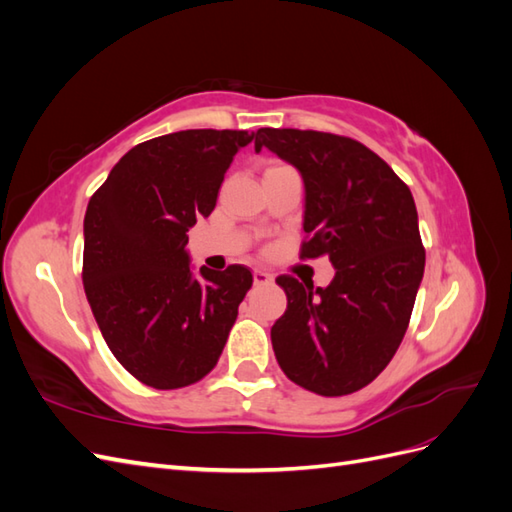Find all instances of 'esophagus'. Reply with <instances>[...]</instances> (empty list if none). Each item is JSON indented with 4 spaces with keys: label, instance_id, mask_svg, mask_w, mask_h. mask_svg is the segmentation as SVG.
<instances>
[{
    "label": "esophagus",
    "instance_id": "1",
    "mask_svg": "<svg viewBox=\"0 0 512 512\" xmlns=\"http://www.w3.org/2000/svg\"><path fill=\"white\" fill-rule=\"evenodd\" d=\"M252 277H254V284L258 286V284H269L273 277H271V273H267V271H262V269H254V273H252Z\"/></svg>",
    "mask_w": 512,
    "mask_h": 512
}]
</instances>
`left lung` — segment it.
Returning <instances> with one entry per match:
<instances>
[{"mask_svg":"<svg viewBox=\"0 0 512 512\" xmlns=\"http://www.w3.org/2000/svg\"><path fill=\"white\" fill-rule=\"evenodd\" d=\"M267 147L299 170L305 188L301 256L327 254V288L277 277L286 312L271 327L275 359L307 391L339 397L389 365L406 335L425 250L408 185L365 145L314 130L260 128Z\"/></svg>","mask_w":512,"mask_h":512,"instance_id":"left-lung-1","label":"left lung"}]
</instances>
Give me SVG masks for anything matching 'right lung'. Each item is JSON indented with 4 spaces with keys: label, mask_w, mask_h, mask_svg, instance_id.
Returning <instances> with one entry per match:
<instances>
[{
    "label": "right lung",
    "mask_w": 512,
    "mask_h": 512,
    "mask_svg": "<svg viewBox=\"0 0 512 512\" xmlns=\"http://www.w3.org/2000/svg\"><path fill=\"white\" fill-rule=\"evenodd\" d=\"M254 132L183 130L123 156L91 196L83 286L106 346L153 389H181L218 363L252 273H194L188 232L209 218L232 158Z\"/></svg>",
    "instance_id": "1"
}]
</instances>
